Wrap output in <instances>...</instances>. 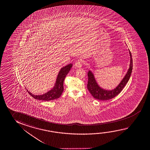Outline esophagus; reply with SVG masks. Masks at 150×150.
I'll return each instance as SVG.
<instances>
[{
    "mask_svg": "<svg viewBox=\"0 0 150 150\" xmlns=\"http://www.w3.org/2000/svg\"><path fill=\"white\" fill-rule=\"evenodd\" d=\"M75 67H78V68L81 67V66H82V62H81V59L77 60L76 62H75Z\"/></svg>",
    "mask_w": 150,
    "mask_h": 150,
    "instance_id": "1",
    "label": "esophagus"
}]
</instances>
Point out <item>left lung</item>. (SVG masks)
Segmentation results:
<instances>
[{
    "label": "left lung",
    "mask_w": 150,
    "mask_h": 150,
    "mask_svg": "<svg viewBox=\"0 0 150 150\" xmlns=\"http://www.w3.org/2000/svg\"><path fill=\"white\" fill-rule=\"evenodd\" d=\"M129 54L130 56V62L129 68L125 74V77L121 80L120 83H119L118 86L112 90H106L101 88L99 86L96 81L93 73L91 71L88 72V81L87 83V88L90 92L91 95L93 96L94 98L101 100H107L113 98L117 96L120 93L122 89L125 87L126 83H128L130 79L131 74L132 73L133 67L132 58L131 53L129 50Z\"/></svg>",
    "instance_id": "8db88e82"
}]
</instances>
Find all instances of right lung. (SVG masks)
<instances>
[{
    "instance_id": "1",
    "label": "right lung",
    "mask_w": 150,
    "mask_h": 150,
    "mask_svg": "<svg viewBox=\"0 0 150 150\" xmlns=\"http://www.w3.org/2000/svg\"><path fill=\"white\" fill-rule=\"evenodd\" d=\"M72 67L73 64L71 63L61 68L57 76L56 81L53 88H52L47 93L43 95H35L31 93L29 91L27 90L28 93L34 98L40 100L50 101L59 98L61 96L62 93L64 90L63 82L67 74L69 73Z\"/></svg>"
}]
</instances>
